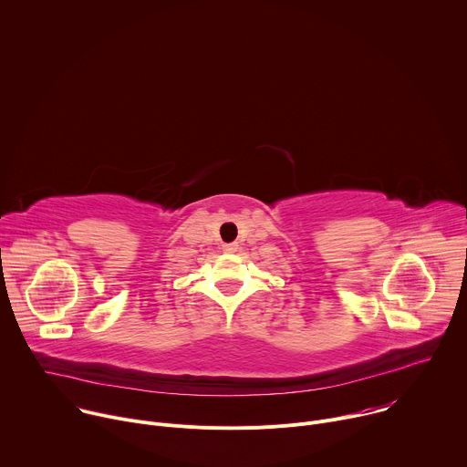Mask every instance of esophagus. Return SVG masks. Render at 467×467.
I'll return each mask as SVG.
<instances>
[{
  "label": "esophagus",
  "instance_id": "esophagus-1",
  "mask_svg": "<svg viewBox=\"0 0 467 467\" xmlns=\"http://www.w3.org/2000/svg\"><path fill=\"white\" fill-rule=\"evenodd\" d=\"M236 249H238L236 244H223V251H225V253H234Z\"/></svg>",
  "mask_w": 467,
  "mask_h": 467
}]
</instances>
